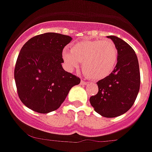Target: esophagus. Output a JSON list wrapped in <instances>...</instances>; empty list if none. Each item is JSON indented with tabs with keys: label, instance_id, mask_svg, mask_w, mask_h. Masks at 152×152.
<instances>
[{
	"label": "esophagus",
	"instance_id": "34e87169",
	"mask_svg": "<svg viewBox=\"0 0 152 152\" xmlns=\"http://www.w3.org/2000/svg\"><path fill=\"white\" fill-rule=\"evenodd\" d=\"M88 81H86V80H81V81H80V84H88Z\"/></svg>",
	"mask_w": 152,
	"mask_h": 152
}]
</instances>
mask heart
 I'll return each mask as SVG.
<instances>
[{
	"mask_svg": "<svg viewBox=\"0 0 152 152\" xmlns=\"http://www.w3.org/2000/svg\"><path fill=\"white\" fill-rule=\"evenodd\" d=\"M64 64L69 71L78 69L83 63L84 72L94 80L105 78L116 68L118 49L111 40H84L72 44L70 52H62Z\"/></svg>",
	"mask_w": 152,
	"mask_h": 152,
	"instance_id": "obj_1",
	"label": "heart"
}]
</instances>
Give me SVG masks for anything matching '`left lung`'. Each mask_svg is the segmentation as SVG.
I'll return each instance as SVG.
<instances>
[{
	"instance_id": "left-lung-1",
	"label": "left lung",
	"mask_w": 152,
	"mask_h": 152,
	"mask_svg": "<svg viewBox=\"0 0 152 152\" xmlns=\"http://www.w3.org/2000/svg\"><path fill=\"white\" fill-rule=\"evenodd\" d=\"M118 49V61L110 75L96 82L98 93L90 103L103 117L121 116L132 107L140 88L138 58L127 42L115 36H108Z\"/></svg>"
}]
</instances>
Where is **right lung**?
Wrapping results in <instances>:
<instances>
[{"label": "right lung", "instance_id": "obj_1", "mask_svg": "<svg viewBox=\"0 0 152 152\" xmlns=\"http://www.w3.org/2000/svg\"><path fill=\"white\" fill-rule=\"evenodd\" d=\"M69 36L46 33L28 40L22 47L14 69L18 96L32 110L48 113L56 110L78 77L65 72L62 51L72 41Z\"/></svg>", "mask_w": 152, "mask_h": 152}]
</instances>
